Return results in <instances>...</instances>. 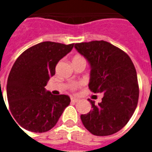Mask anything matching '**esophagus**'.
Segmentation results:
<instances>
[{"mask_svg": "<svg viewBox=\"0 0 152 152\" xmlns=\"http://www.w3.org/2000/svg\"><path fill=\"white\" fill-rule=\"evenodd\" d=\"M71 101L72 102H77L79 101V99H76V98H74V97H72V98H71Z\"/></svg>", "mask_w": 152, "mask_h": 152, "instance_id": "34e87169", "label": "esophagus"}]
</instances>
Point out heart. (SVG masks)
<instances>
[{
	"label": "heart",
	"instance_id": "heart-1",
	"mask_svg": "<svg viewBox=\"0 0 152 152\" xmlns=\"http://www.w3.org/2000/svg\"><path fill=\"white\" fill-rule=\"evenodd\" d=\"M78 57H80V56H76L74 57V58H78ZM76 88V85H74V86H72V89H75Z\"/></svg>",
	"mask_w": 152,
	"mask_h": 152
}]
</instances>
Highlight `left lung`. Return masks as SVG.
I'll return each mask as SVG.
<instances>
[{"label": "left lung", "instance_id": "left-lung-1", "mask_svg": "<svg viewBox=\"0 0 152 152\" xmlns=\"http://www.w3.org/2000/svg\"><path fill=\"white\" fill-rule=\"evenodd\" d=\"M75 48L90 64L89 89L103 94L98 104L89 99L92 110L80 115L83 124L94 135L115 134L137 107L139 88L134 63L125 52L104 40L76 43Z\"/></svg>", "mask_w": 152, "mask_h": 152}]
</instances>
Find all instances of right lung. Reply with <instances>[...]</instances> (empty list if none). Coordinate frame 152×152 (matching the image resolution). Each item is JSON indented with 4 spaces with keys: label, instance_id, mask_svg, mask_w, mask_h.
I'll return each mask as SVG.
<instances>
[{
    "label": "right lung",
    "instance_id": "add662e5",
    "mask_svg": "<svg viewBox=\"0 0 152 152\" xmlns=\"http://www.w3.org/2000/svg\"><path fill=\"white\" fill-rule=\"evenodd\" d=\"M73 46L44 41L28 48L16 59L9 74L6 92L10 111L22 128L34 133L47 132L70 104L69 96L53 95L45 86L55 74L57 63Z\"/></svg>",
    "mask_w": 152,
    "mask_h": 152
}]
</instances>
